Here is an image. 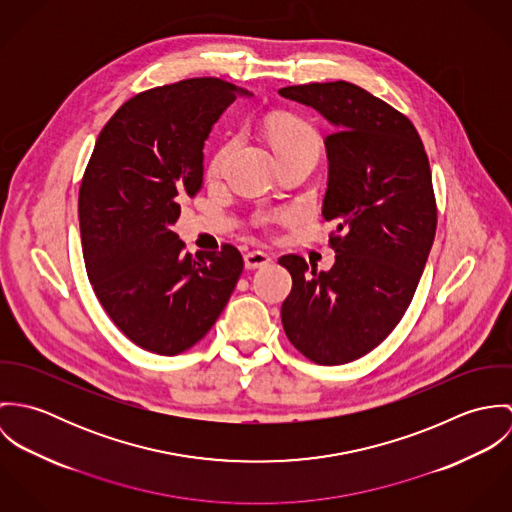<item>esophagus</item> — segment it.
Segmentation results:
<instances>
[{"instance_id": "34e87169", "label": "esophagus", "mask_w": 512, "mask_h": 512, "mask_svg": "<svg viewBox=\"0 0 512 512\" xmlns=\"http://www.w3.org/2000/svg\"><path fill=\"white\" fill-rule=\"evenodd\" d=\"M268 262H272V256L266 254V252H262V250H252V252L244 254V266H246L248 270L262 268V266H266Z\"/></svg>"}]
</instances>
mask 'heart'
<instances>
[{"instance_id":"obj_1","label":"heart","mask_w":512,"mask_h":512,"mask_svg":"<svg viewBox=\"0 0 512 512\" xmlns=\"http://www.w3.org/2000/svg\"><path fill=\"white\" fill-rule=\"evenodd\" d=\"M266 138L270 142V146L274 149V153L278 155L280 161L293 157V155H301V153H315L319 155V134L317 130L303 118L295 116V114H278L272 120L266 122ZM234 140L224 142L222 146L213 153L209 167H207V175L209 177H219L232 153ZM272 217L260 215L254 220L256 226H270Z\"/></svg>"}]
</instances>
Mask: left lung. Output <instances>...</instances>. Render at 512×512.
<instances>
[{
  "label": "left lung",
  "instance_id": "1",
  "mask_svg": "<svg viewBox=\"0 0 512 512\" xmlns=\"http://www.w3.org/2000/svg\"><path fill=\"white\" fill-rule=\"evenodd\" d=\"M280 94L335 126L325 138L323 201L335 264L317 272L297 254L280 258L292 274L282 323L303 357L345 365L378 347L412 303L438 226L430 161L414 124L357 84L311 82Z\"/></svg>",
  "mask_w": 512,
  "mask_h": 512
}]
</instances>
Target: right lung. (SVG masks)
Instances as JSON below:
<instances>
[{
	"mask_svg": "<svg viewBox=\"0 0 512 512\" xmlns=\"http://www.w3.org/2000/svg\"><path fill=\"white\" fill-rule=\"evenodd\" d=\"M242 94L215 76L149 88L102 128L82 175L78 220L88 280L114 325L138 347L179 355L219 319L242 274L238 248L185 254L171 230L203 187V146Z\"/></svg>",
	"mask_w": 512,
	"mask_h": 512,
	"instance_id": "1",
	"label": "right lung"
}]
</instances>
